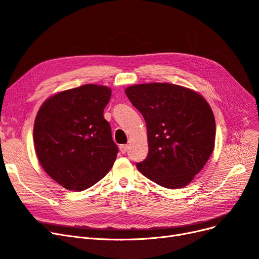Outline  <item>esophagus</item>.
Instances as JSON below:
<instances>
[{
    "instance_id": "obj_1",
    "label": "esophagus",
    "mask_w": 259,
    "mask_h": 259,
    "mask_svg": "<svg viewBox=\"0 0 259 259\" xmlns=\"http://www.w3.org/2000/svg\"><path fill=\"white\" fill-rule=\"evenodd\" d=\"M119 149H120V152H121L122 154H125L127 149H128V146H127V145H121V146L119 147Z\"/></svg>"
}]
</instances>
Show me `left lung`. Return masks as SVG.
I'll return each instance as SVG.
<instances>
[{
    "mask_svg": "<svg viewBox=\"0 0 259 259\" xmlns=\"http://www.w3.org/2000/svg\"><path fill=\"white\" fill-rule=\"evenodd\" d=\"M147 123L149 153L138 170L166 189L186 186L206 165L215 142V119L198 92L172 83L125 89Z\"/></svg>",
    "mask_w": 259,
    "mask_h": 259,
    "instance_id": "8db88e82",
    "label": "left lung"
}]
</instances>
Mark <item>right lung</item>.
Instances as JSON below:
<instances>
[{"label": "right lung", "mask_w": 259, "mask_h": 259, "mask_svg": "<svg viewBox=\"0 0 259 259\" xmlns=\"http://www.w3.org/2000/svg\"><path fill=\"white\" fill-rule=\"evenodd\" d=\"M111 89L88 83L51 95L33 128L34 148L44 170L69 191H83L109 172L118 154L104 108Z\"/></svg>", "instance_id": "obj_1"}]
</instances>
